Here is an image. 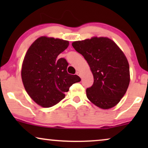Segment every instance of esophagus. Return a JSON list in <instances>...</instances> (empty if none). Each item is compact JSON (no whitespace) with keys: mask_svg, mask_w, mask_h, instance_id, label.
I'll return each mask as SVG.
<instances>
[{"mask_svg":"<svg viewBox=\"0 0 148 148\" xmlns=\"http://www.w3.org/2000/svg\"><path fill=\"white\" fill-rule=\"evenodd\" d=\"M76 74L77 75L79 76V77H81V74H80V73H79V72H78V71H77V72L76 73Z\"/></svg>","mask_w":148,"mask_h":148,"instance_id":"1","label":"esophagus"}]
</instances>
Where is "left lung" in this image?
Returning <instances> with one entry per match:
<instances>
[{
  "label": "left lung",
  "instance_id": "left-lung-1",
  "mask_svg": "<svg viewBox=\"0 0 148 148\" xmlns=\"http://www.w3.org/2000/svg\"><path fill=\"white\" fill-rule=\"evenodd\" d=\"M72 46L87 60L94 75V84L86 90L88 98L102 109L116 106L130 82L129 62L122 50L104 37L76 41Z\"/></svg>",
  "mask_w": 148,
  "mask_h": 148
}]
</instances>
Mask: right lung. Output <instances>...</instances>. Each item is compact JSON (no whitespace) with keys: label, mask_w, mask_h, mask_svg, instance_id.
I'll use <instances>...</instances> for the list:
<instances>
[{"label":"right lung","mask_w":148,"mask_h":148,"mask_svg":"<svg viewBox=\"0 0 148 148\" xmlns=\"http://www.w3.org/2000/svg\"><path fill=\"white\" fill-rule=\"evenodd\" d=\"M69 44L66 40L42 36L30 46L24 57L21 69L24 88L42 107L57 104L73 84L81 81L77 75L68 73L65 58H57Z\"/></svg>","instance_id":"obj_1"}]
</instances>
